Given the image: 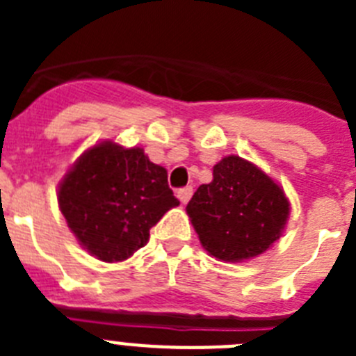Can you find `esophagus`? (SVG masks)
<instances>
[{
	"label": "esophagus",
	"instance_id": "34e87169",
	"mask_svg": "<svg viewBox=\"0 0 356 356\" xmlns=\"http://www.w3.org/2000/svg\"><path fill=\"white\" fill-rule=\"evenodd\" d=\"M193 193H194L193 187H184L176 193V196H178V200H180L181 203H187V201L193 197Z\"/></svg>",
	"mask_w": 356,
	"mask_h": 356
}]
</instances>
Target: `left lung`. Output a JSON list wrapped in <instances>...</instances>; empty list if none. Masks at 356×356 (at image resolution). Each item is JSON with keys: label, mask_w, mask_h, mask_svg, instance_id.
I'll list each match as a JSON object with an SVG mask.
<instances>
[{"label": "left lung", "mask_w": 356, "mask_h": 356, "mask_svg": "<svg viewBox=\"0 0 356 356\" xmlns=\"http://www.w3.org/2000/svg\"><path fill=\"white\" fill-rule=\"evenodd\" d=\"M187 213L212 257L241 262L264 253L280 238L289 201L262 169L229 155L213 165V180L200 185Z\"/></svg>", "instance_id": "left-lung-1"}]
</instances>
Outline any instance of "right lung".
<instances>
[{"mask_svg":"<svg viewBox=\"0 0 356 356\" xmlns=\"http://www.w3.org/2000/svg\"><path fill=\"white\" fill-rule=\"evenodd\" d=\"M58 205L85 250L103 262H121L146 246L149 229L180 201L168 171L140 147L106 140L85 151L65 175Z\"/></svg>","mask_w":356,"mask_h":356,"instance_id":"right-lung-1","label":"right lung"}]
</instances>
